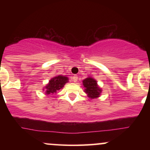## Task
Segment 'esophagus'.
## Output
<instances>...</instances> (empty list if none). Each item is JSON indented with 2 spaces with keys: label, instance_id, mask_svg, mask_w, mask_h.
<instances>
[{
  "label": "esophagus",
  "instance_id": "obj_1",
  "mask_svg": "<svg viewBox=\"0 0 150 150\" xmlns=\"http://www.w3.org/2000/svg\"><path fill=\"white\" fill-rule=\"evenodd\" d=\"M77 79H78V77H77V75H73V77H72V80L74 82H76L77 81Z\"/></svg>",
  "mask_w": 150,
  "mask_h": 150
}]
</instances>
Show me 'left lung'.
Returning <instances> with one entry per match:
<instances>
[{"mask_svg":"<svg viewBox=\"0 0 150 150\" xmlns=\"http://www.w3.org/2000/svg\"><path fill=\"white\" fill-rule=\"evenodd\" d=\"M82 85L85 88L84 92L89 99H97L101 96L102 89L97 84V81L92 77H88L82 80Z\"/></svg>","mask_w":150,"mask_h":150,"instance_id":"1","label":"left lung"}]
</instances>
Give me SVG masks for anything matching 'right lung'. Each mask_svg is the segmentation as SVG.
<instances>
[{"mask_svg": "<svg viewBox=\"0 0 150 150\" xmlns=\"http://www.w3.org/2000/svg\"><path fill=\"white\" fill-rule=\"evenodd\" d=\"M68 77L64 75L55 76L49 80V83L44 87L43 91H44V93L47 95L56 94L60 89H63L65 84L68 82Z\"/></svg>", "mask_w": 150, "mask_h": 150, "instance_id": "1", "label": "right lung"}]
</instances>
